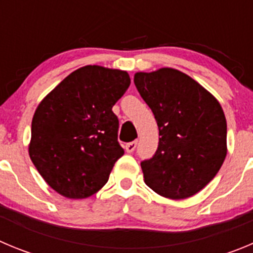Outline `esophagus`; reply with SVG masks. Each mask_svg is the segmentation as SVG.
Listing matches in <instances>:
<instances>
[{
    "label": "esophagus",
    "instance_id": "obj_1",
    "mask_svg": "<svg viewBox=\"0 0 253 253\" xmlns=\"http://www.w3.org/2000/svg\"><path fill=\"white\" fill-rule=\"evenodd\" d=\"M136 146H137V141H132V142L126 143L125 150H126L127 153H132L134 151V148H136Z\"/></svg>",
    "mask_w": 253,
    "mask_h": 253
}]
</instances>
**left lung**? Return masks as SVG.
Wrapping results in <instances>:
<instances>
[{
    "label": "left lung",
    "instance_id": "8db88e82",
    "mask_svg": "<svg viewBox=\"0 0 253 253\" xmlns=\"http://www.w3.org/2000/svg\"><path fill=\"white\" fill-rule=\"evenodd\" d=\"M133 81L161 136L152 159L141 162L145 183L171 200L196 195L227 155L222 107L206 88L174 68L137 72Z\"/></svg>",
    "mask_w": 253,
    "mask_h": 253
}]
</instances>
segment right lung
I'll list each match as a JSON object with an SVG mask.
<instances>
[{"mask_svg":"<svg viewBox=\"0 0 253 253\" xmlns=\"http://www.w3.org/2000/svg\"><path fill=\"white\" fill-rule=\"evenodd\" d=\"M131 80L126 71L84 66L52 89L35 111L28 153L51 188L86 198L108 181L124 156L112 107Z\"/></svg>","mask_w":253,"mask_h":253,"instance_id":"1","label":"right lung"}]
</instances>
